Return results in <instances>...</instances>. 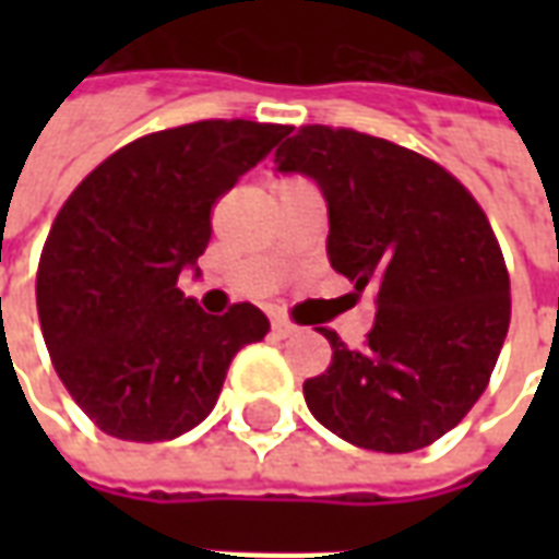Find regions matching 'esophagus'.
Returning <instances> with one entry per match:
<instances>
[{
    "label": "esophagus",
    "mask_w": 559,
    "mask_h": 559,
    "mask_svg": "<svg viewBox=\"0 0 559 559\" xmlns=\"http://www.w3.org/2000/svg\"><path fill=\"white\" fill-rule=\"evenodd\" d=\"M296 332H299V329L293 326V323H287L284 317H275V320H272V335H275V338H290Z\"/></svg>",
    "instance_id": "1"
}]
</instances>
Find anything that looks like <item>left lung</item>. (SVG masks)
Instances as JSON below:
<instances>
[{"label":"left lung","instance_id":"left-lung-1","mask_svg":"<svg viewBox=\"0 0 559 559\" xmlns=\"http://www.w3.org/2000/svg\"><path fill=\"white\" fill-rule=\"evenodd\" d=\"M275 173L317 182L329 263L377 290L359 350L320 329L332 365L305 380L308 411L362 449L431 445L479 401L509 332V275L485 212L440 164L350 128H299Z\"/></svg>","mask_w":559,"mask_h":559}]
</instances>
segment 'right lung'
Instances as JSON below:
<instances>
[{
    "label": "right lung",
    "instance_id": "1",
    "mask_svg": "<svg viewBox=\"0 0 559 559\" xmlns=\"http://www.w3.org/2000/svg\"><path fill=\"white\" fill-rule=\"evenodd\" d=\"M287 126L209 119L128 143L74 188L38 263V317L71 399L104 433L173 440L206 419L233 356L266 338L254 305L224 317L176 281L206 251L209 212Z\"/></svg>",
    "mask_w": 559,
    "mask_h": 559
}]
</instances>
